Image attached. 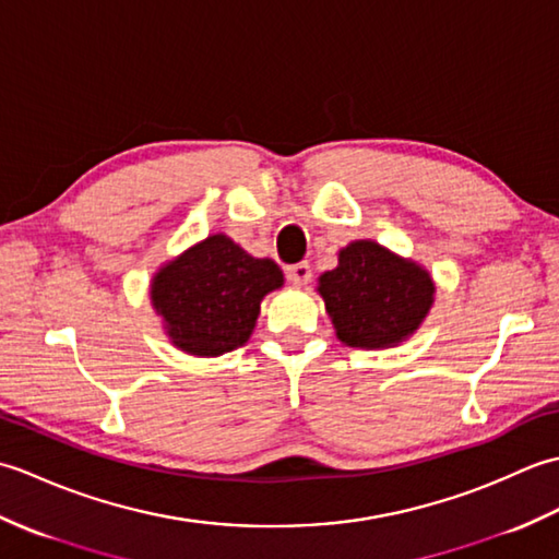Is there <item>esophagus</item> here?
I'll use <instances>...</instances> for the list:
<instances>
[{
  "mask_svg": "<svg viewBox=\"0 0 559 559\" xmlns=\"http://www.w3.org/2000/svg\"><path fill=\"white\" fill-rule=\"evenodd\" d=\"M286 276L290 283H295V286H305V283L312 278V269L307 261H298V264L286 266Z\"/></svg>",
  "mask_w": 559,
  "mask_h": 559,
  "instance_id": "1",
  "label": "esophagus"
}]
</instances>
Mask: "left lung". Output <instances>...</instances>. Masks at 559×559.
<instances>
[{
  "mask_svg": "<svg viewBox=\"0 0 559 559\" xmlns=\"http://www.w3.org/2000/svg\"><path fill=\"white\" fill-rule=\"evenodd\" d=\"M336 336L353 348H384L411 336L432 305L430 273L377 242L341 249L338 266L319 278Z\"/></svg>",
  "mask_w": 559,
  "mask_h": 559,
  "instance_id": "8db88e82",
  "label": "left lung"
}]
</instances>
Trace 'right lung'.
Returning <instances> with one entry per match:
<instances>
[{"label":"right lung","instance_id":"add662e5","mask_svg":"<svg viewBox=\"0 0 559 559\" xmlns=\"http://www.w3.org/2000/svg\"><path fill=\"white\" fill-rule=\"evenodd\" d=\"M281 286L278 264L249 257L230 237L211 235L158 271L151 298L177 348L221 355L245 346L261 298Z\"/></svg>","mask_w":559,"mask_h":559}]
</instances>
